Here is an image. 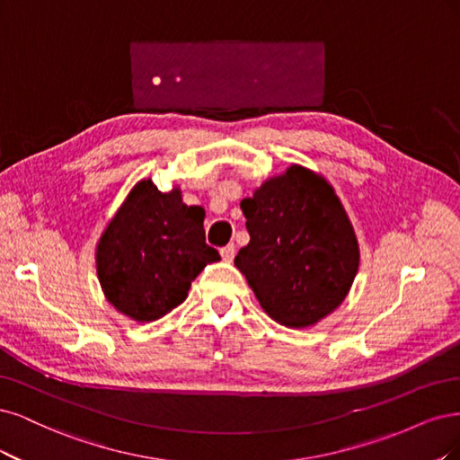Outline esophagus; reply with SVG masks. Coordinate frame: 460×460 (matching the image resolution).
Wrapping results in <instances>:
<instances>
[{"instance_id": "1", "label": "esophagus", "mask_w": 460, "mask_h": 460, "mask_svg": "<svg viewBox=\"0 0 460 460\" xmlns=\"http://www.w3.org/2000/svg\"><path fill=\"white\" fill-rule=\"evenodd\" d=\"M219 252H221V258H224L226 261H233V258H234V252H236V246L231 243V244H227V246L221 248Z\"/></svg>"}]
</instances>
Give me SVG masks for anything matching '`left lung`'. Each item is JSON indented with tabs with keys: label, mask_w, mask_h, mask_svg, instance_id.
I'll list each match as a JSON object with an SVG mask.
<instances>
[{
	"label": "left lung",
	"mask_w": 460,
	"mask_h": 460,
	"mask_svg": "<svg viewBox=\"0 0 460 460\" xmlns=\"http://www.w3.org/2000/svg\"><path fill=\"white\" fill-rule=\"evenodd\" d=\"M250 243L234 265L277 323L305 329L334 311L359 268V246L332 187L302 166L241 202Z\"/></svg>",
	"instance_id": "1"
}]
</instances>
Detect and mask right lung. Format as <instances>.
<instances>
[{"label": "right lung", "instance_id": "obj_1", "mask_svg": "<svg viewBox=\"0 0 460 460\" xmlns=\"http://www.w3.org/2000/svg\"><path fill=\"white\" fill-rule=\"evenodd\" d=\"M219 252L206 244L204 210L180 189L146 180L131 189L97 244V275L107 300L136 321H156L180 305L192 280Z\"/></svg>", "mask_w": 460, "mask_h": 460}]
</instances>
